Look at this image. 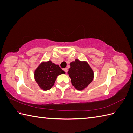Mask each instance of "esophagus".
Instances as JSON below:
<instances>
[{
	"label": "esophagus",
	"mask_w": 133,
	"mask_h": 133,
	"mask_svg": "<svg viewBox=\"0 0 133 133\" xmlns=\"http://www.w3.org/2000/svg\"><path fill=\"white\" fill-rule=\"evenodd\" d=\"M64 71L66 73L67 72H68V69H67V68H64Z\"/></svg>",
	"instance_id": "34e87169"
}]
</instances>
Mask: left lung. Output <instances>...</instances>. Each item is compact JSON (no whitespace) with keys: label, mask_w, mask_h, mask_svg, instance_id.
Masks as SVG:
<instances>
[{"label":"left lung","mask_w":133,"mask_h":133,"mask_svg":"<svg viewBox=\"0 0 133 133\" xmlns=\"http://www.w3.org/2000/svg\"><path fill=\"white\" fill-rule=\"evenodd\" d=\"M70 68L68 74L76 89L82 90L89 85L94 78V73L91 67L85 61L75 59L70 63Z\"/></svg>","instance_id":"left-lung-1"}]
</instances>
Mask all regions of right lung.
Segmentation results:
<instances>
[{
	"instance_id": "1",
	"label": "right lung",
	"mask_w": 133,
	"mask_h": 133,
	"mask_svg": "<svg viewBox=\"0 0 133 133\" xmlns=\"http://www.w3.org/2000/svg\"><path fill=\"white\" fill-rule=\"evenodd\" d=\"M65 73L58 65L51 60L42 62L34 71V79L39 87L44 90L50 89L54 85L57 76Z\"/></svg>"
}]
</instances>
